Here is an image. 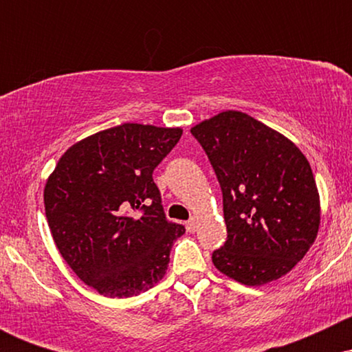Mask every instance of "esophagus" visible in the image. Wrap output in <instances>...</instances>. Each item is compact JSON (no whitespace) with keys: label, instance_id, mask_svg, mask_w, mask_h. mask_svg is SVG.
Segmentation results:
<instances>
[{"label":"esophagus","instance_id":"esophagus-1","mask_svg":"<svg viewBox=\"0 0 352 352\" xmlns=\"http://www.w3.org/2000/svg\"><path fill=\"white\" fill-rule=\"evenodd\" d=\"M197 225H199V220H197L195 217L190 218V220L187 221V230H188L190 233H193V232H195V230H197Z\"/></svg>","mask_w":352,"mask_h":352}]
</instances>
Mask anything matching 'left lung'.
<instances>
[{
  "instance_id": "left-lung-1",
  "label": "left lung",
  "mask_w": 352,
  "mask_h": 352,
  "mask_svg": "<svg viewBox=\"0 0 352 352\" xmlns=\"http://www.w3.org/2000/svg\"><path fill=\"white\" fill-rule=\"evenodd\" d=\"M207 152L223 193L227 241L212 261L225 276L261 286L285 276L316 240L321 201L296 144L240 111L190 129Z\"/></svg>"
}]
</instances>
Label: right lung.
Wrapping results in <instances>:
<instances>
[{
  "label": "right lung",
  "mask_w": 352,
  "mask_h": 352,
  "mask_svg": "<svg viewBox=\"0 0 352 352\" xmlns=\"http://www.w3.org/2000/svg\"><path fill=\"white\" fill-rule=\"evenodd\" d=\"M180 127L122 124L71 145L44 185V210L60 256L106 298H131L167 273L185 233L165 218L152 172Z\"/></svg>",
  "instance_id": "1"
}]
</instances>
